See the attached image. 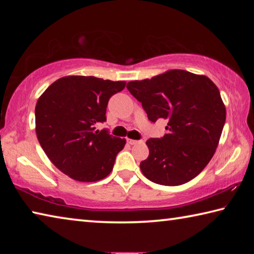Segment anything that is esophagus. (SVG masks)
<instances>
[{"label":"esophagus","instance_id":"1","mask_svg":"<svg viewBox=\"0 0 254 254\" xmlns=\"http://www.w3.org/2000/svg\"><path fill=\"white\" fill-rule=\"evenodd\" d=\"M139 142H140V141H136V140H133V139H127V143L131 144V145L136 144V143H139Z\"/></svg>","mask_w":254,"mask_h":254}]
</instances>
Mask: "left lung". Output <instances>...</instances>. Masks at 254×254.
Instances as JSON below:
<instances>
[{"mask_svg": "<svg viewBox=\"0 0 254 254\" xmlns=\"http://www.w3.org/2000/svg\"><path fill=\"white\" fill-rule=\"evenodd\" d=\"M127 88L150 121H168L165 135L147 141L142 174L165 186H178L199 175L216 151L226 119L216 85L204 75L171 69L151 79L132 80Z\"/></svg>", "mask_w": 254, "mask_h": 254, "instance_id": "left-lung-1", "label": "left lung"}]
</instances>
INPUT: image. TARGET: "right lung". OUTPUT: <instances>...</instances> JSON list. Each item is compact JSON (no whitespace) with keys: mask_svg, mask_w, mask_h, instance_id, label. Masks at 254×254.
Here are the masks:
<instances>
[{"mask_svg":"<svg viewBox=\"0 0 254 254\" xmlns=\"http://www.w3.org/2000/svg\"><path fill=\"white\" fill-rule=\"evenodd\" d=\"M126 81L94 76H66L51 84L36 105V133L41 148L57 168L77 182L109 176L126 139L96 130L106 121L112 95Z\"/></svg>","mask_w":254,"mask_h":254,"instance_id":"right-lung-1","label":"right lung"}]
</instances>
